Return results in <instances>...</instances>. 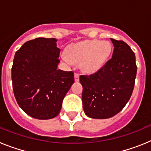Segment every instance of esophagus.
Wrapping results in <instances>:
<instances>
[{
	"mask_svg": "<svg viewBox=\"0 0 151 151\" xmlns=\"http://www.w3.org/2000/svg\"><path fill=\"white\" fill-rule=\"evenodd\" d=\"M75 81L78 82L79 81V74L77 73H75Z\"/></svg>",
	"mask_w": 151,
	"mask_h": 151,
	"instance_id": "esophagus-1",
	"label": "esophagus"
}]
</instances>
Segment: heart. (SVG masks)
<instances>
[{
    "mask_svg": "<svg viewBox=\"0 0 151 151\" xmlns=\"http://www.w3.org/2000/svg\"><path fill=\"white\" fill-rule=\"evenodd\" d=\"M111 44L99 40H88L69 46L62 57L68 64L81 63L85 72H94L105 63L111 53Z\"/></svg>",
    "mask_w": 151,
    "mask_h": 151,
    "instance_id": "heart-1",
    "label": "heart"
}]
</instances>
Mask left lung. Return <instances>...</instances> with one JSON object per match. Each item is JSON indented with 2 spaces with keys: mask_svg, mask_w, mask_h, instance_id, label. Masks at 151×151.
<instances>
[{
  "mask_svg": "<svg viewBox=\"0 0 151 151\" xmlns=\"http://www.w3.org/2000/svg\"><path fill=\"white\" fill-rule=\"evenodd\" d=\"M114 46L112 57L96 73L80 76L83 87L85 113L93 119L116 115L130 99L134 86L135 55L123 41L110 38Z\"/></svg>",
  "mask_w": 151,
  "mask_h": 151,
  "instance_id": "left-lung-1",
  "label": "left lung"
}]
</instances>
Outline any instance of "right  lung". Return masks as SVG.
Returning a JSON list of instances; mask_svg holds the SVG:
<instances>
[{
	"mask_svg": "<svg viewBox=\"0 0 151 151\" xmlns=\"http://www.w3.org/2000/svg\"><path fill=\"white\" fill-rule=\"evenodd\" d=\"M56 38H37L16 52L11 69L14 96L19 106L38 119L54 118L74 82L73 71L57 69L60 49Z\"/></svg>",
	"mask_w": 151,
	"mask_h": 151,
	"instance_id": "right-lung-1",
	"label": "right lung"
}]
</instances>
